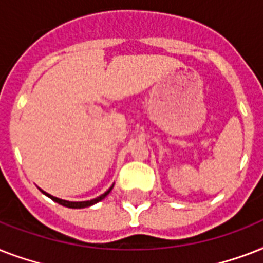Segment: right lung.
<instances>
[{
  "label": "right lung",
  "mask_w": 263,
  "mask_h": 263,
  "mask_svg": "<svg viewBox=\"0 0 263 263\" xmlns=\"http://www.w3.org/2000/svg\"><path fill=\"white\" fill-rule=\"evenodd\" d=\"M111 188H113V185H111L109 190H107L105 194H102L101 196H98V198H95V199H91V200H84V202H69V200H64V199H60V198H55V196L50 195V194H46L45 191H42L45 195H47L50 199H53L54 202H57V203L63 204V206H65V208H71V209H83V208H88V206H92V204L98 203L99 200H102L105 196L109 194V192L111 191Z\"/></svg>",
  "instance_id": "obj_1"
}]
</instances>
